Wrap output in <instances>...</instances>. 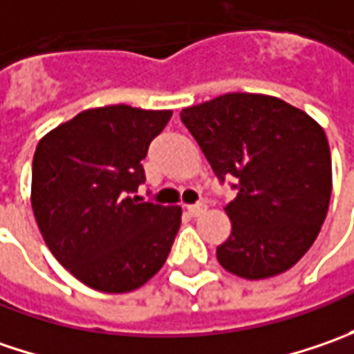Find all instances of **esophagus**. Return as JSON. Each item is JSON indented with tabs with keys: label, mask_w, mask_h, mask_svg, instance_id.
<instances>
[{
	"label": "esophagus",
	"mask_w": 354,
	"mask_h": 354,
	"mask_svg": "<svg viewBox=\"0 0 354 354\" xmlns=\"http://www.w3.org/2000/svg\"><path fill=\"white\" fill-rule=\"evenodd\" d=\"M205 211H207L205 205H189V207H187V212H189L191 216H201Z\"/></svg>",
	"instance_id": "34e87169"
}]
</instances>
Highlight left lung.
<instances>
[{
	"label": "left lung",
	"instance_id": "8db88e82",
	"mask_svg": "<svg viewBox=\"0 0 354 354\" xmlns=\"http://www.w3.org/2000/svg\"><path fill=\"white\" fill-rule=\"evenodd\" d=\"M181 122L216 177L238 179V195L225 207L232 230L216 248L218 264L244 279L288 272L329 211L333 173L323 128L292 104L252 92L183 108Z\"/></svg>",
	"mask_w": 354,
	"mask_h": 354
}]
</instances>
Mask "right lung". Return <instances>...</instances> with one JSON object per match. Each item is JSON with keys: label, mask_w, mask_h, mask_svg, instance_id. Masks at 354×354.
Wrapping results in <instances>:
<instances>
[{"label": "right lung", "mask_w": 354, "mask_h": 354, "mask_svg": "<svg viewBox=\"0 0 354 354\" xmlns=\"http://www.w3.org/2000/svg\"><path fill=\"white\" fill-rule=\"evenodd\" d=\"M171 110L88 108L35 149L31 207L48 250L92 290L142 288L165 264L181 207L140 203L142 159Z\"/></svg>", "instance_id": "1"}]
</instances>
